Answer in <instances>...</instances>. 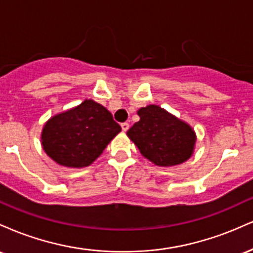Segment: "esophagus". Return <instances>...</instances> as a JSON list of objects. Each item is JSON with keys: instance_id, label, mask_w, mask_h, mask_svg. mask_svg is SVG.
<instances>
[{"instance_id": "obj_1", "label": "esophagus", "mask_w": 253, "mask_h": 253, "mask_svg": "<svg viewBox=\"0 0 253 253\" xmlns=\"http://www.w3.org/2000/svg\"><path fill=\"white\" fill-rule=\"evenodd\" d=\"M121 128H123L124 132H126V130H128V128H129V125L127 123H123L121 124Z\"/></svg>"}]
</instances>
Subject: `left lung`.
<instances>
[{
    "instance_id": "1",
    "label": "left lung",
    "mask_w": 253,
    "mask_h": 253,
    "mask_svg": "<svg viewBox=\"0 0 253 253\" xmlns=\"http://www.w3.org/2000/svg\"><path fill=\"white\" fill-rule=\"evenodd\" d=\"M140 120L127 130V135L145 158L158 167L184 163L194 153L195 130L157 104L138 110Z\"/></svg>"
}]
</instances>
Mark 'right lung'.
Wrapping results in <instances>:
<instances>
[{
  "instance_id": "right-lung-1",
  "label": "right lung",
  "mask_w": 253,
  "mask_h": 253,
  "mask_svg": "<svg viewBox=\"0 0 253 253\" xmlns=\"http://www.w3.org/2000/svg\"><path fill=\"white\" fill-rule=\"evenodd\" d=\"M120 130L108 109L86 98L46 121L42 145L57 164L81 169L96 161Z\"/></svg>"
}]
</instances>
